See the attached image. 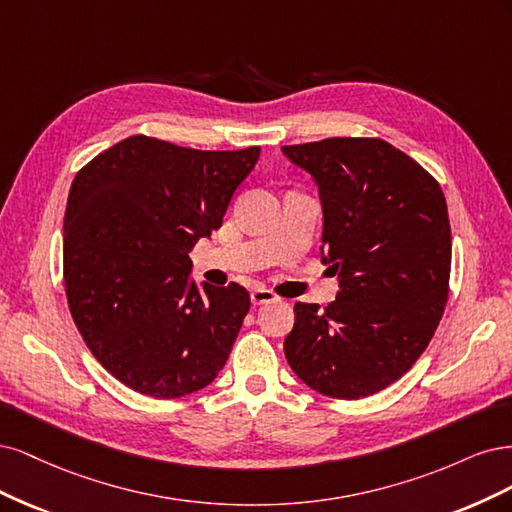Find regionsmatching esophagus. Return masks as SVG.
Returning a JSON list of instances; mask_svg holds the SVG:
<instances>
[{"label":"esophagus","mask_w":512,"mask_h":512,"mask_svg":"<svg viewBox=\"0 0 512 512\" xmlns=\"http://www.w3.org/2000/svg\"><path fill=\"white\" fill-rule=\"evenodd\" d=\"M276 300V295L270 291V289H263V287H257L251 291V302L253 306H261V304H270Z\"/></svg>","instance_id":"obj_1"}]
</instances>
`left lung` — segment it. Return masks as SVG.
<instances>
[{
    "mask_svg": "<svg viewBox=\"0 0 512 512\" xmlns=\"http://www.w3.org/2000/svg\"><path fill=\"white\" fill-rule=\"evenodd\" d=\"M280 151L315 180L321 261L340 285L325 310L295 304L285 357L310 389L366 398L408 372L436 332L451 274L447 200L385 140L327 138Z\"/></svg>",
    "mask_w": 512,
    "mask_h": 512,
    "instance_id": "8db88e82",
    "label": "left lung"
}]
</instances>
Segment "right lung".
<instances>
[{
	"label": "right lung",
	"mask_w": 512,
	"mask_h": 512,
	"mask_svg": "<svg viewBox=\"0 0 512 512\" xmlns=\"http://www.w3.org/2000/svg\"><path fill=\"white\" fill-rule=\"evenodd\" d=\"M259 159L131 136L82 168L63 217L72 319L100 364L157 400L208 387L232 351L251 295L195 283L189 253L219 229Z\"/></svg>",
	"instance_id": "1"
}]
</instances>
